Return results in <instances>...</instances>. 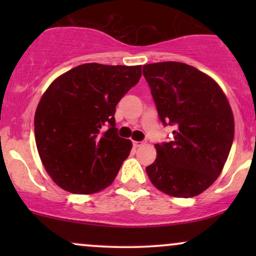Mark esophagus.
I'll return each instance as SVG.
<instances>
[{
	"instance_id": "34e87169",
	"label": "esophagus",
	"mask_w": 256,
	"mask_h": 256,
	"mask_svg": "<svg viewBox=\"0 0 256 256\" xmlns=\"http://www.w3.org/2000/svg\"><path fill=\"white\" fill-rule=\"evenodd\" d=\"M143 144H144V143L140 142V140H134V148H140V146H142Z\"/></svg>"
}]
</instances>
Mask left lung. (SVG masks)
<instances>
[{"label": "left lung", "mask_w": 256, "mask_h": 256, "mask_svg": "<svg viewBox=\"0 0 256 256\" xmlns=\"http://www.w3.org/2000/svg\"><path fill=\"white\" fill-rule=\"evenodd\" d=\"M143 76L172 140L156 144L158 156L146 168L160 192L194 198L219 177L234 134L228 98L212 78L183 62L149 64Z\"/></svg>", "instance_id": "8db88e82"}]
</instances>
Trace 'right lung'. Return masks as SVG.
<instances>
[{"label":"right lung","mask_w":256,"mask_h":256,"mask_svg":"<svg viewBox=\"0 0 256 256\" xmlns=\"http://www.w3.org/2000/svg\"><path fill=\"white\" fill-rule=\"evenodd\" d=\"M142 76V66L79 64L55 79L34 114V138L44 168L72 194L104 189L132 148L118 136L116 107Z\"/></svg>","instance_id":"1"}]
</instances>
